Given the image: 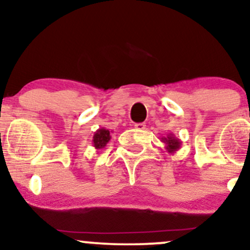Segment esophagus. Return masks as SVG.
Instances as JSON below:
<instances>
[{
  "instance_id": "34e87169",
  "label": "esophagus",
  "mask_w": 250,
  "mask_h": 250,
  "mask_svg": "<svg viewBox=\"0 0 250 250\" xmlns=\"http://www.w3.org/2000/svg\"><path fill=\"white\" fill-rule=\"evenodd\" d=\"M135 129H137V130H143V129H146V125L145 123H136V125H135Z\"/></svg>"
}]
</instances>
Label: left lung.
I'll return each instance as SVG.
<instances>
[{
  "mask_svg": "<svg viewBox=\"0 0 250 250\" xmlns=\"http://www.w3.org/2000/svg\"><path fill=\"white\" fill-rule=\"evenodd\" d=\"M161 141L166 145V150L168 151L169 154H174L176 153L177 150L181 148V142L180 139H177L174 134H168L167 137H162Z\"/></svg>",
  "mask_w": 250,
  "mask_h": 250,
  "instance_id": "left-lung-1",
  "label": "left lung"
}]
</instances>
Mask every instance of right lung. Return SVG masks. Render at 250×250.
<instances>
[{"label": "right lung", "mask_w": 250, "mask_h": 250, "mask_svg": "<svg viewBox=\"0 0 250 250\" xmlns=\"http://www.w3.org/2000/svg\"><path fill=\"white\" fill-rule=\"evenodd\" d=\"M111 131H109L105 128L97 129L93 136V146L96 149H102L107 146V143L110 141Z\"/></svg>", "instance_id": "right-lung-1"}]
</instances>
